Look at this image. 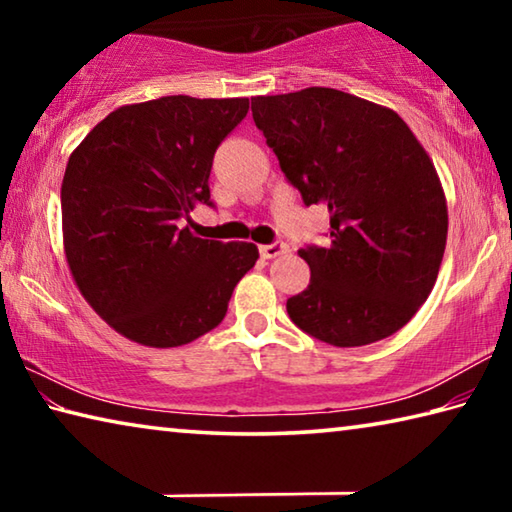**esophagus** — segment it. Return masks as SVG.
Instances as JSON below:
<instances>
[{"label": "esophagus", "mask_w": 512, "mask_h": 512, "mask_svg": "<svg viewBox=\"0 0 512 512\" xmlns=\"http://www.w3.org/2000/svg\"><path fill=\"white\" fill-rule=\"evenodd\" d=\"M287 244L284 241H273V244H266V246H259V253H262L264 259H273V257H280L287 253Z\"/></svg>", "instance_id": "esophagus-1"}]
</instances>
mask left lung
<instances>
[{
	"instance_id": "obj_1",
	"label": "left lung",
	"mask_w": 512,
	"mask_h": 512,
	"mask_svg": "<svg viewBox=\"0 0 512 512\" xmlns=\"http://www.w3.org/2000/svg\"><path fill=\"white\" fill-rule=\"evenodd\" d=\"M253 119L305 205L329 210L332 244L298 250L311 280L287 300L289 318L336 348L395 334L427 300L447 244L427 151L391 108L332 88L255 97Z\"/></svg>"
}]
</instances>
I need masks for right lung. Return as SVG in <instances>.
<instances>
[{
    "label": "right lung",
    "mask_w": 512,
    "mask_h": 512,
    "mask_svg": "<svg viewBox=\"0 0 512 512\" xmlns=\"http://www.w3.org/2000/svg\"><path fill=\"white\" fill-rule=\"evenodd\" d=\"M248 106L185 94L121 106L69 155L60 187L69 271L126 339L149 348L192 343L221 323L255 266V244L189 230V212L212 205L214 153Z\"/></svg>",
    "instance_id": "1"
}]
</instances>
